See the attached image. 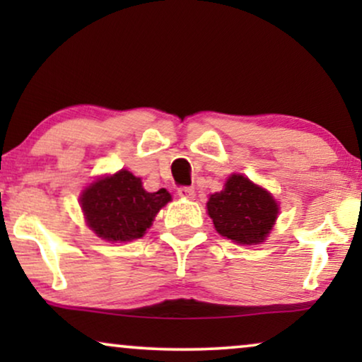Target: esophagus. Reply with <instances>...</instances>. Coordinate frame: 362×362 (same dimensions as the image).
Segmentation results:
<instances>
[{
	"label": "esophagus",
	"mask_w": 362,
	"mask_h": 362,
	"mask_svg": "<svg viewBox=\"0 0 362 362\" xmlns=\"http://www.w3.org/2000/svg\"><path fill=\"white\" fill-rule=\"evenodd\" d=\"M177 196L182 197V199H194V189H192V187L182 186L177 189Z\"/></svg>",
	"instance_id": "34e87169"
}]
</instances>
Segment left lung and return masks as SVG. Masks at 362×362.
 Wrapping results in <instances>:
<instances>
[{
	"label": "left lung",
	"mask_w": 362,
	"mask_h": 362,
	"mask_svg": "<svg viewBox=\"0 0 362 362\" xmlns=\"http://www.w3.org/2000/svg\"><path fill=\"white\" fill-rule=\"evenodd\" d=\"M207 214L222 237L235 244L257 245L270 234L279 216V204L269 191L249 177L230 175L224 189L211 194Z\"/></svg>",
	"instance_id": "1"
}]
</instances>
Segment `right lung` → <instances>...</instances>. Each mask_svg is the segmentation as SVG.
Instances as JSON below:
<instances>
[{
    "instance_id": "right-lung-1",
    "label": "right lung",
    "mask_w": 362,
    "mask_h": 362,
    "mask_svg": "<svg viewBox=\"0 0 362 362\" xmlns=\"http://www.w3.org/2000/svg\"><path fill=\"white\" fill-rule=\"evenodd\" d=\"M171 201L166 189L148 192L140 177L120 170L102 176L81 194L87 226L108 242H130L145 235L158 211Z\"/></svg>"
}]
</instances>
